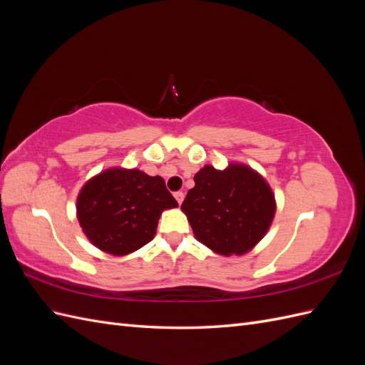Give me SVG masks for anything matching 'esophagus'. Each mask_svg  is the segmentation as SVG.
Masks as SVG:
<instances>
[{
	"instance_id": "esophagus-1",
	"label": "esophagus",
	"mask_w": 365,
	"mask_h": 365,
	"mask_svg": "<svg viewBox=\"0 0 365 365\" xmlns=\"http://www.w3.org/2000/svg\"><path fill=\"white\" fill-rule=\"evenodd\" d=\"M175 200L178 201V204H181L182 201H184V192H181V190H178V192H175Z\"/></svg>"
}]
</instances>
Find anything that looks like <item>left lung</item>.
<instances>
[{
  "label": "left lung",
  "instance_id": "1",
  "mask_svg": "<svg viewBox=\"0 0 365 365\" xmlns=\"http://www.w3.org/2000/svg\"><path fill=\"white\" fill-rule=\"evenodd\" d=\"M181 208L201 244L222 256H240L267 235L275 201L268 182L248 165H205Z\"/></svg>",
  "mask_w": 365,
  "mask_h": 365
}]
</instances>
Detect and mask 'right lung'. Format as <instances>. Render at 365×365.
I'll return each instance as SVG.
<instances>
[{
	"label": "right lung",
	"mask_w": 365,
	"mask_h": 365,
	"mask_svg": "<svg viewBox=\"0 0 365 365\" xmlns=\"http://www.w3.org/2000/svg\"><path fill=\"white\" fill-rule=\"evenodd\" d=\"M178 207L161 176L109 169L88 181L77 197L86 237L105 252L125 256L153 239L165 208Z\"/></svg>",
	"instance_id": "right-lung-1"
}]
</instances>
